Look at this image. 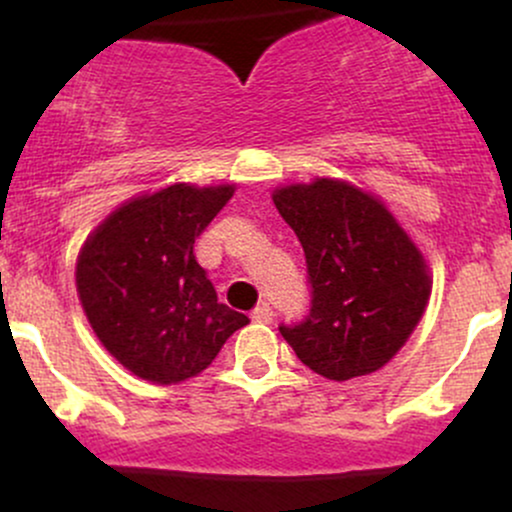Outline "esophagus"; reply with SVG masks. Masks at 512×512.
<instances>
[{
	"label": "esophagus",
	"mask_w": 512,
	"mask_h": 512,
	"mask_svg": "<svg viewBox=\"0 0 512 512\" xmlns=\"http://www.w3.org/2000/svg\"><path fill=\"white\" fill-rule=\"evenodd\" d=\"M250 317H252V320H255V322H262V325H269V322L274 320V310L269 308L267 303H262V305H257L255 310H252Z\"/></svg>",
	"instance_id": "1"
}]
</instances>
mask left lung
<instances>
[{"mask_svg":"<svg viewBox=\"0 0 512 512\" xmlns=\"http://www.w3.org/2000/svg\"><path fill=\"white\" fill-rule=\"evenodd\" d=\"M305 252L310 313L279 325L296 356L330 380L383 368L431 296L426 264L395 216L354 185L317 178L274 192Z\"/></svg>","mask_w":512,"mask_h":512,"instance_id":"obj_1","label":"left lung"}]
</instances>
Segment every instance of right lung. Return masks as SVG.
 Here are the masks:
<instances>
[{"instance_id": "add662e5", "label": "right lung", "mask_w": 512, "mask_h": 512, "mask_svg": "<svg viewBox=\"0 0 512 512\" xmlns=\"http://www.w3.org/2000/svg\"><path fill=\"white\" fill-rule=\"evenodd\" d=\"M233 197L231 185H170L105 219L76 262V291L93 332L151 383L202 373L248 315L219 303L195 238Z\"/></svg>"}]
</instances>
